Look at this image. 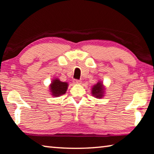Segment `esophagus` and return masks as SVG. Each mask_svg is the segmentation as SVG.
Here are the masks:
<instances>
[{"mask_svg":"<svg viewBox=\"0 0 154 154\" xmlns=\"http://www.w3.org/2000/svg\"><path fill=\"white\" fill-rule=\"evenodd\" d=\"M74 82H75V83H76V84H81L82 81H81V80H79V79H74Z\"/></svg>","mask_w":154,"mask_h":154,"instance_id":"esophagus-1","label":"esophagus"}]
</instances>
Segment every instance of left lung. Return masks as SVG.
Masks as SVG:
<instances>
[{"label":"left lung","instance_id":"1","mask_svg":"<svg viewBox=\"0 0 154 154\" xmlns=\"http://www.w3.org/2000/svg\"><path fill=\"white\" fill-rule=\"evenodd\" d=\"M104 88L102 84V82H98L96 85L94 86L92 88V94L94 96H96V98H102L103 96Z\"/></svg>","mask_w":154,"mask_h":154}]
</instances>
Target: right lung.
Returning a JSON list of instances; mask_svg holds the SVG:
<instances>
[{
	"mask_svg": "<svg viewBox=\"0 0 154 154\" xmlns=\"http://www.w3.org/2000/svg\"><path fill=\"white\" fill-rule=\"evenodd\" d=\"M68 86V83L60 82L58 79L53 80L52 83L50 85L51 94L53 95V96L56 97L64 94L66 92Z\"/></svg>",
	"mask_w": 154,
	"mask_h": 154,
	"instance_id": "1",
	"label": "right lung"
}]
</instances>
